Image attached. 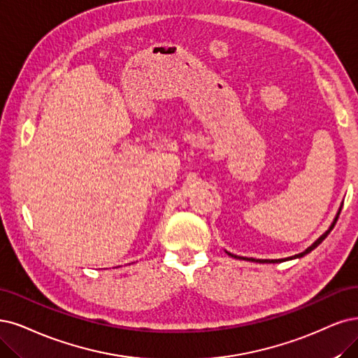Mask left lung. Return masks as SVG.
<instances>
[{"instance_id":"8db88e82","label":"left lung","mask_w":358,"mask_h":358,"mask_svg":"<svg viewBox=\"0 0 358 358\" xmlns=\"http://www.w3.org/2000/svg\"><path fill=\"white\" fill-rule=\"evenodd\" d=\"M341 209H342V205L339 206V209H338V213H336V215H335V218H334V221H332V224H330V227L319 237V239H317L311 246H308L306 250H303V252H301V254H296V255H294V257H287V258H282V259H255V258H246V257H237V255H234V254H231V252H229V250H226V254L229 255V257H233V258H236V259H243V261H250V262H259V264H275V262H283V261H289V259H298V258H302V257H306L307 254H310L313 249H315L317 246H319L326 237H327V234L332 231V229L335 227V224H336V221H338V218H339V214H341Z\"/></svg>"}]
</instances>
